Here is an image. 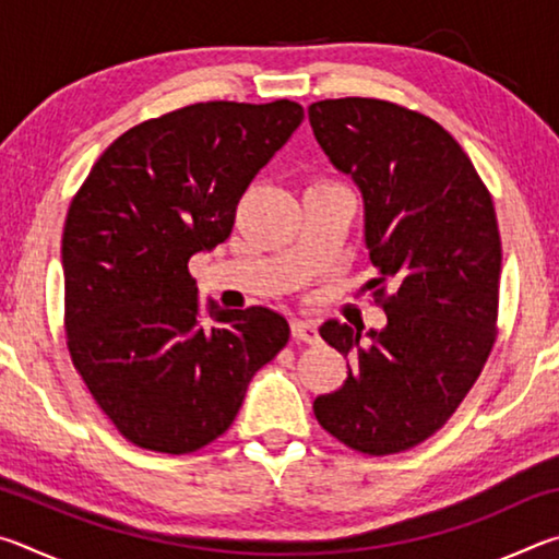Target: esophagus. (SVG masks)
Instances as JSON below:
<instances>
[{
	"mask_svg": "<svg viewBox=\"0 0 559 559\" xmlns=\"http://www.w3.org/2000/svg\"><path fill=\"white\" fill-rule=\"evenodd\" d=\"M290 333H293V337L302 340V343H308V345H318V340H320L318 325L313 323V320H300V318L290 320Z\"/></svg>",
	"mask_w": 559,
	"mask_h": 559,
	"instance_id": "obj_1",
	"label": "esophagus"
}]
</instances>
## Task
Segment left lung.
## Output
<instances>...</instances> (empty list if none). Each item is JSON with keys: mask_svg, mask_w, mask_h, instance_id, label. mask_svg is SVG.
I'll return each mask as SVG.
<instances>
[{"mask_svg": "<svg viewBox=\"0 0 559 559\" xmlns=\"http://www.w3.org/2000/svg\"><path fill=\"white\" fill-rule=\"evenodd\" d=\"M318 145L353 177L386 325L362 333L325 320L347 380L320 394V427L384 456L429 439L468 394L496 343L500 234L493 200L437 120L377 98L308 108Z\"/></svg>", "mask_w": 559, "mask_h": 559, "instance_id": "obj_1", "label": "left lung"}]
</instances>
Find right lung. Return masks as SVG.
I'll use <instances>...</instances> for the list:
<instances>
[{
	"label": "right lung",
	"instance_id": "obj_1",
	"mask_svg": "<svg viewBox=\"0 0 559 559\" xmlns=\"http://www.w3.org/2000/svg\"><path fill=\"white\" fill-rule=\"evenodd\" d=\"M293 100L194 103L112 143L66 216V335L75 370L130 443L189 453L231 427L288 343L276 310L197 300L187 263L229 239L236 204L302 122Z\"/></svg>",
	"mask_w": 559,
	"mask_h": 559
}]
</instances>
